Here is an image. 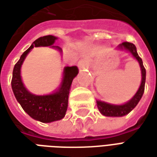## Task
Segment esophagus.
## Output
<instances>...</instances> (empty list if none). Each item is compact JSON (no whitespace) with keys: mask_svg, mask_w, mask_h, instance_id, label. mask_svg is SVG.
<instances>
[{"mask_svg":"<svg viewBox=\"0 0 157 157\" xmlns=\"http://www.w3.org/2000/svg\"><path fill=\"white\" fill-rule=\"evenodd\" d=\"M78 67L81 70H85L88 67V63L85 59H82L78 62Z\"/></svg>","mask_w":157,"mask_h":157,"instance_id":"1","label":"esophagus"}]
</instances>
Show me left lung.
Segmentation results:
<instances>
[{
	"mask_svg": "<svg viewBox=\"0 0 157 157\" xmlns=\"http://www.w3.org/2000/svg\"><path fill=\"white\" fill-rule=\"evenodd\" d=\"M116 48L119 51L128 52V54L132 55L133 58L135 59L138 61L140 67V71H141V82H140V87L137 90V92L132 97V98L123 104H113V103H109V102L97 99V106H98L99 112L101 113L102 115L106 116V117H123V116L127 115L138 104L143 96L144 91H145L146 72H145V69L143 65V61H142L141 58L139 56L138 53H137L135 45L131 43H128V42H124L118 45V47Z\"/></svg>",
	"mask_w": 157,
	"mask_h": 157,
	"instance_id": "left-lung-1",
	"label": "left lung"
}]
</instances>
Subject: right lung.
I'll use <instances>...</instances> for the list:
<instances>
[{
  "instance_id": "right-lung-1",
  "label": "right lung",
  "mask_w": 157,
  "mask_h": 157,
  "mask_svg": "<svg viewBox=\"0 0 157 157\" xmlns=\"http://www.w3.org/2000/svg\"><path fill=\"white\" fill-rule=\"evenodd\" d=\"M57 37L47 35L39 38L33 43L16 64L12 72V88L17 101L30 117L42 123H51L64 118L68 108V98L73 80L78 75L77 66H65L61 82L57 88L49 94L37 95L30 92L23 84L21 68L29 52L37 47H50L57 49L62 56V48L53 45Z\"/></svg>"
}]
</instances>
